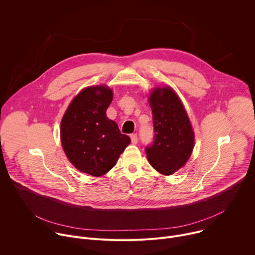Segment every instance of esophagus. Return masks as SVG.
Returning a JSON list of instances; mask_svg holds the SVG:
<instances>
[{"instance_id": "esophagus-1", "label": "esophagus", "mask_w": 255, "mask_h": 255, "mask_svg": "<svg viewBox=\"0 0 255 255\" xmlns=\"http://www.w3.org/2000/svg\"><path fill=\"white\" fill-rule=\"evenodd\" d=\"M130 138H131V142H132L133 144H137V142H138L137 134H131V135H130Z\"/></svg>"}]
</instances>
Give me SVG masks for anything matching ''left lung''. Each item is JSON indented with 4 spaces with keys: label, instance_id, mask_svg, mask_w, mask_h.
<instances>
[{
    "label": "left lung",
    "instance_id": "left-lung-1",
    "mask_svg": "<svg viewBox=\"0 0 255 255\" xmlns=\"http://www.w3.org/2000/svg\"><path fill=\"white\" fill-rule=\"evenodd\" d=\"M154 138L145 148L151 166L170 175L190 158L195 143L194 131L179 98L169 87L155 88L149 96Z\"/></svg>",
    "mask_w": 255,
    "mask_h": 255
}]
</instances>
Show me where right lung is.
<instances>
[{"label": "right lung", "mask_w": 255, "mask_h": 255, "mask_svg": "<svg viewBox=\"0 0 255 255\" xmlns=\"http://www.w3.org/2000/svg\"><path fill=\"white\" fill-rule=\"evenodd\" d=\"M112 100L110 88H86L71 101L60 123L61 144L68 160L93 176L114 167L131 141L106 115Z\"/></svg>", "instance_id": "1"}]
</instances>
